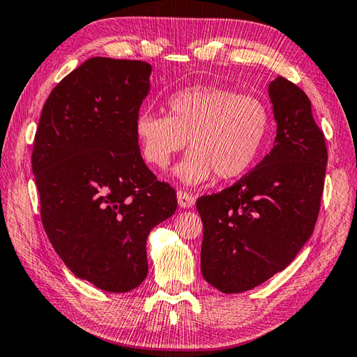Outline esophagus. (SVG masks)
<instances>
[{
  "label": "esophagus",
  "mask_w": 357,
  "mask_h": 357,
  "mask_svg": "<svg viewBox=\"0 0 357 357\" xmlns=\"http://www.w3.org/2000/svg\"><path fill=\"white\" fill-rule=\"evenodd\" d=\"M176 196H178V204L181 208H192V206L195 205V196L192 193H187V192H184V190H179Z\"/></svg>",
  "instance_id": "obj_1"
}]
</instances>
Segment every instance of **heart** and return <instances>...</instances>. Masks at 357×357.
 Returning <instances> with one entry per match:
<instances>
[{
  "label": "heart",
  "mask_w": 357,
  "mask_h": 357,
  "mask_svg": "<svg viewBox=\"0 0 357 357\" xmlns=\"http://www.w3.org/2000/svg\"><path fill=\"white\" fill-rule=\"evenodd\" d=\"M271 129L268 106L254 96L197 85L167 100V115L143 111L135 120L141 155L155 169H167L187 144L192 149L175 169L188 185L202 184L214 173L228 181L252 167Z\"/></svg>",
  "instance_id": "b5f03b06"
}]
</instances>
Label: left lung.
Wrapping results in <instances>:
<instances>
[{
	"label": "left lung",
	"mask_w": 357,
	"mask_h": 357,
	"mask_svg": "<svg viewBox=\"0 0 357 357\" xmlns=\"http://www.w3.org/2000/svg\"><path fill=\"white\" fill-rule=\"evenodd\" d=\"M272 151L220 193L197 199L201 271L223 294L250 291L289 266L310 238L324 190L327 147L312 103L284 77L269 84Z\"/></svg>",
	"instance_id": "obj_1"
}]
</instances>
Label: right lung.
<instances>
[{
  "instance_id": "right-lung-1",
  "label": "right lung",
  "mask_w": 357,
  "mask_h": 357,
  "mask_svg": "<svg viewBox=\"0 0 357 357\" xmlns=\"http://www.w3.org/2000/svg\"><path fill=\"white\" fill-rule=\"evenodd\" d=\"M151 73L147 62L91 57L50 93L33 144L50 242L74 275L106 292L143 283L147 236L178 205L135 135Z\"/></svg>"
}]
</instances>
